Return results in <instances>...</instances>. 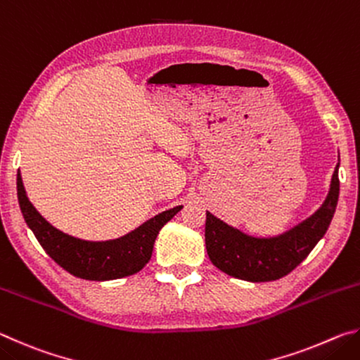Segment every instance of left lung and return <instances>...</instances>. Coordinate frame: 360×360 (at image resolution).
Returning <instances> with one entry per match:
<instances>
[{
    "label": "left lung",
    "mask_w": 360,
    "mask_h": 360,
    "mask_svg": "<svg viewBox=\"0 0 360 360\" xmlns=\"http://www.w3.org/2000/svg\"><path fill=\"white\" fill-rule=\"evenodd\" d=\"M338 193L337 167L324 205L307 221L276 238H252L206 212L205 243L210 260L219 270L245 281H275L289 275L326 235L337 208Z\"/></svg>",
    "instance_id": "obj_1"
}]
</instances>
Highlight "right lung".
Masks as SVG:
<instances>
[{"instance_id":"add662e5","label":"right lung","mask_w":360,"mask_h":360,"mask_svg":"<svg viewBox=\"0 0 360 360\" xmlns=\"http://www.w3.org/2000/svg\"><path fill=\"white\" fill-rule=\"evenodd\" d=\"M17 197L23 219L42 249L72 276L90 281H108L135 275L148 264L158 231L182 206L162 212L131 233L112 241H84L52 227L27 198L20 173L17 174Z\"/></svg>"}]
</instances>
